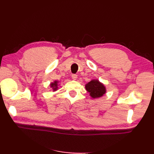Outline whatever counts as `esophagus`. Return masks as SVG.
<instances>
[{
  "label": "esophagus",
  "mask_w": 154,
  "mask_h": 154,
  "mask_svg": "<svg viewBox=\"0 0 154 154\" xmlns=\"http://www.w3.org/2000/svg\"><path fill=\"white\" fill-rule=\"evenodd\" d=\"M71 77L73 80H76L77 79V75H75V74H73L71 75Z\"/></svg>",
  "instance_id": "esophagus-1"
}]
</instances>
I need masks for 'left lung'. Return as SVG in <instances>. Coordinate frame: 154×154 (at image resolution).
<instances>
[{"label":"left lung","instance_id":"1","mask_svg":"<svg viewBox=\"0 0 154 154\" xmlns=\"http://www.w3.org/2000/svg\"><path fill=\"white\" fill-rule=\"evenodd\" d=\"M86 90L93 99L102 97L106 93L105 87L98 80H92L85 85Z\"/></svg>","mask_w":154,"mask_h":154}]
</instances>
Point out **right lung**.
<instances>
[{"mask_svg":"<svg viewBox=\"0 0 154 154\" xmlns=\"http://www.w3.org/2000/svg\"><path fill=\"white\" fill-rule=\"evenodd\" d=\"M57 83H58V81H54V83H51L50 84V86H51V87L53 88L54 91H57V86H58Z\"/></svg>","mask_w":154,"mask_h":154,"instance_id":"obj_1","label":"right lung"}]
</instances>
